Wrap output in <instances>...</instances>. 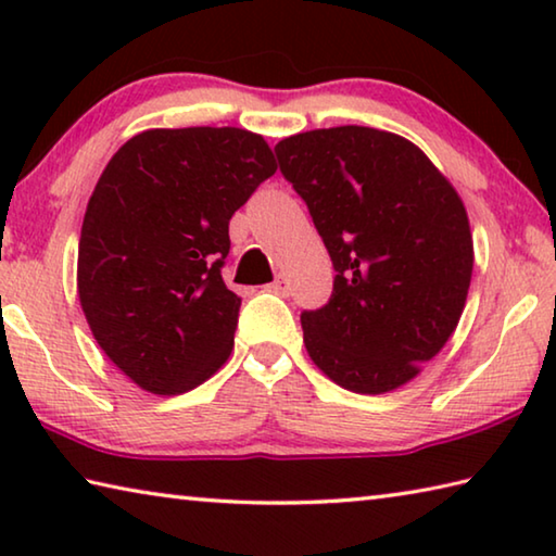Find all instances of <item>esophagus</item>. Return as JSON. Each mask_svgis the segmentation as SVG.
Listing matches in <instances>:
<instances>
[{
  "mask_svg": "<svg viewBox=\"0 0 556 556\" xmlns=\"http://www.w3.org/2000/svg\"><path fill=\"white\" fill-rule=\"evenodd\" d=\"M271 291L279 296H289L291 294V281L287 275H279L275 281H271Z\"/></svg>",
  "mask_w": 556,
  "mask_h": 556,
  "instance_id": "obj_1",
  "label": "esophagus"
}]
</instances>
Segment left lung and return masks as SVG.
<instances>
[{"instance_id":"obj_1","label":"left lung","mask_w":556,"mask_h":556,"mask_svg":"<svg viewBox=\"0 0 556 556\" xmlns=\"http://www.w3.org/2000/svg\"><path fill=\"white\" fill-rule=\"evenodd\" d=\"M333 260V294L301 314L308 357L357 394L412 382L456 331L473 275L460 195L417 144L372 127L275 147Z\"/></svg>"}]
</instances>
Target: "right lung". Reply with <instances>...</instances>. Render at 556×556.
I'll list each match as a JSON object with an SVG mask.
<instances>
[{
  "instance_id": "1",
  "label": "right lung",
  "mask_w": 556,
  "mask_h": 556,
  "mask_svg": "<svg viewBox=\"0 0 556 556\" xmlns=\"http://www.w3.org/2000/svg\"><path fill=\"white\" fill-rule=\"evenodd\" d=\"M275 172L265 137L238 127L147 129L110 159L83 218L78 299L137 388L172 397L230 357L240 296L220 275L228 225Z\"/></svg>"
}]
</instances>
